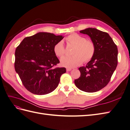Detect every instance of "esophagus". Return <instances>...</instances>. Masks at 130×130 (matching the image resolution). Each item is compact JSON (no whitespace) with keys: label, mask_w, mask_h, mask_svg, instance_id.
Listing matches in <instances>:
<instances>
[{"label":"esophagus","mask_w":130,"mask_h":130,"mask_svg":"<svg viewBox=\"0 0 130 130\" xmlns=\"http://www.w3.org/2000/svg\"><path fill=\"white\" fill-rule=\"evenodd\" d=\"M72 70L71 68H66V71H70Z\"/></svg>","instance_id":"34e87169"}]
</instances>
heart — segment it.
<instances>
[{
  "instance_id": "1",
  "label": "heart",
  "mask_w": 130,
  "mask_h": 130,
  "mask_svg": "<svg viewBox=\"0 0 130 130\" xmlns=\"http://www.w3.org/2000/svg\"><path fill=\"white\" fill-rule=\"evenodd\" d=\"M66 41L70 45L74 46L71 56H64L60 60L62 66L72 68L80 65L83 61H90L95 54V45L93 42L87 40L85 37L76 33L71 34L66 38ZM54 54L61 58L65 54V47L62 41L56 43L54 46Z\"/></svg>"
}]
</instances>
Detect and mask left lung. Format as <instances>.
Segmentation results:
<instances>
[{"label": "left lung", "mask_w": 130, "mask_h": 130, "mask_svg": "<svg viewBox=\"0 0 130 130\" xmlns=\"http://www.w3.org/2000/svg\"><path fill=\"white\" fill-rule=\"evenodd\" d=\"M79 32L90 37L95 45V52L86 66L78 69L81 76L75 79V84L82 91L95 92L105 87L110 81L118 65V48L108 33L94 28Z\"/></svg>", "instance_id": "left-lung-1"}]
</instances>
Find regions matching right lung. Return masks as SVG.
<instances>
[{
	"label": "right lung",
	"mask_w": 130,
	"mask_h": 130,
	"mask_svg": "<svg viewBox=\"0 0 130 130\" xmlns=\"http://www.w3.org/2000/svg\"><path fill=\"white\" fill-rule=\"evenodd\" d=\"M64 37L48 32H39L27 37L15 53V69L23 85L32 93L44 95L57 87L65 68H55L60 62L54 46Z\"/></svg>",
	"instance_id": "right-lung-1"
}]
</instances>
